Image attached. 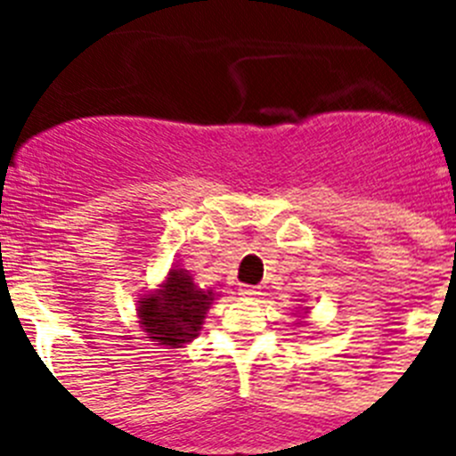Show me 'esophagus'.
I'll return each instance as SVG.
<instances>
[{
    "label": "esophagus",
    "instance_id": "34e87169",
    "mask_svg": "<svg viewBox=\"0 0 456 456\" xmlns=\"http://www.w3.org/2000/svg\"><path fill=\"white\" fill-rule=\"evenodd\" d=\"M240 294L241 297H248V299H251V297H257V288H253V285H241L240 288Z\"/></svg>",
    "mask_w": 456,
    "mask_h": 456
}]
</instances>
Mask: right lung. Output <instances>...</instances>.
I'll list each match as a JSON object with an SVG mask.
<instances>
[{"label":"right lung","mask_w":456,"mask_h":456,"mask_svg":"<svg viewBox=\"0 0 456 456\" xmlns=\"http://www.w3.org/2000/svg\"><path fill=\"white\" fill-rule=\"evenodd\" d=\"M209 304L212 292L196 288L187 272L171 269L162 289L139 301V317L143 331L157 345L180 347L199 336Z\"/></svg>","instance_id":"1"}]
</instances>
